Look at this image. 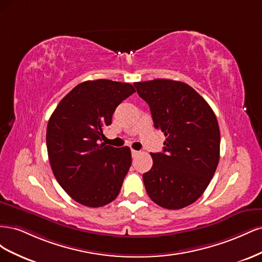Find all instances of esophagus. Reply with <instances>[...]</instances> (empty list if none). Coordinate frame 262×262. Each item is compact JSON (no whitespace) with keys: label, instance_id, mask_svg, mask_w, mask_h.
<instances>
[{"label":"esophagus","instance_id":"1","mask_svg":"<svg viewBox=\"0 0 262 262\" xmlns=\"http://www.w3.org/2000/svg\"><path fill=\"white\" fill-rule=\"evenodd\" d=\"M140 152L139 150H136V149H131V154H132V157H136Z\"/></svg>","mask_w":262,"mask_h":262}]
</instances>
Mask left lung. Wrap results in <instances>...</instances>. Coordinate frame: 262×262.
Segmentation results:
<instances>
[{"mask_svg": "<svg viewBox=\"0 0 262 262\" xmlns=\"http://www.w3.org/2000/svg\"><path fill=\"white\" fill-rule=\"evenodd\" d=\"M154 126L166 137L162 153H150L153 166L143 173L146 192L156 204L178 210L196 201L209 186L220 160V128L207 101L186 83L137 82Z\"/></svg>", "mask_w": 262, "mask_h": 262, "instance_id": "8db88e82", "label": "left lung"}]
</instances>
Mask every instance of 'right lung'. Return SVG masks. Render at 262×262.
Instances as JSON below:
<instances>
[{"label": "right lung", "instance_id": "add662e5", "mask_svg": "<svg viewBox=\"0 0 262 262\" xmlns=\"http://www.w3.org/2000/svg\"><path fill=\"white\" fill-rule=\"evenodd\" d=\"M134 92L129 83L86 81L63 97L49 119L46 141L53 175L85 207H104L120 192L132 163L130 147L100 141L116 108Z\"/></svg>", "mask_w": 262, "mask_h": 262}]
</instances>
